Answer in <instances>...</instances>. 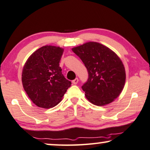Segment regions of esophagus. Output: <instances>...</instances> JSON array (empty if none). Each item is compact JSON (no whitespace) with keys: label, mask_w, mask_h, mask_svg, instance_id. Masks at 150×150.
Returning a JSON list of instances; mask_svg holds the SVG:
<instances>
[{"label":"esophagus","mask_w":150,"mask_h":150,"mask_svg":"<svg viewBox=\"0 0 150 150\" xmlns=\"http://www.w3.org/2000/svg\"><path fill=\"white\" fill-rule=\"evenodd\" d=\"M78 82H79V79H78V78H76L74 80H72V83L74 84H76Z\"/></svg>","instance_id":"esophagus-1"}]
</instances>
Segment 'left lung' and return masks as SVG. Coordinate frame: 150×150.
I'll return each mask as SVG.
<instances>
[{"label":"left lung","mask_w":150,"mask_h":150,"mask_svg":"<svg viewBox=\"0 0 150 150\" xmlns=\"http://www.w3.org/2000/svg\"><path fill=\"white\" fill-rule=\"evenodd\" d=\"M71 50L88 70V80L82 86L86 98L98 106L114 101L125 84V68L120 58L112 50L97 42H86Z\"/></svg>","instance_id":"obj_1"}]
</instances>
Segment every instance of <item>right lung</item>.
<instances>
[{
    "mask_svg": "<svg viewBox=\"0 0 150 150\" xmlns=\"http://www.w3.org/2000/svg\"><path fill=\"white\" fill-rule=\"evenodd\" d=\"M64 49L46 45L34 51L23 66V87L38 107L49 109L57 105L71 85L59 67Z\"/></svg>",
    "mask_w": 150,
    "mask_h": 150,
    "instance_id": "right-lung-1",
    "label": "right lung"
}]
</instances>
